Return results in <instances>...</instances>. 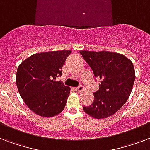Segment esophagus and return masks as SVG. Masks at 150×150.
Here are the masks:
<instances>
[{
    "mask_svg": "<svg viewBox=\"0 0 150 150\" xmlns=\"http://www.w3.org/2000/svg\"><path fill=\"white\" fill-rule=\"evenodd\" d=\"M76 92H82L84 90V87L82 86H79L76 87V88H75L74 89Z\"/></svg>",
    "mask_w": 150,
    "mask_h": 150,
    "instance_id": "1",
    "label": "esophagus"
}]
</instances>
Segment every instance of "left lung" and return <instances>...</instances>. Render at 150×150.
Returning a JSON list of instances; mask_svg holds the SVG:
<instances>
[{
	"mask_svg": "<svg viewBox=\"0 0 150 150\" xmlns=\"http://www.w3.org/2000/svg\"><path fill=\"white\" fill-rule=\"evenodd\" d=\"M95 77L101 79L94 101L84 111L92 117L103 119L114 114L128 100L135 79L132 62L123 54L110 51L81 50Z\"/></svg>",
	"mask_w": 150,
	"mask_h": 150,
	"instance_id": "8db88e82",
	"label": "left lung"
}]
</instances>
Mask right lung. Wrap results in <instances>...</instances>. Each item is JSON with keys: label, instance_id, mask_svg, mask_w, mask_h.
<instances>
[{"label": "right lung", "instance_id": "add662e5", "mask_svg": "<svg viewBox=\"0 0 150 150\" xmlns=\"http://www.w3.org/2000/svg\"><path fill=\"white\" fill-rule=\"evenodd\" d=\"M71 51L54 50L32 55L18 67L16 84L20 96L35 114L51 117L65 107L70 87L61 81V68Z\"/></svg>", "mask_w": 150, "mask_h": 150}]
</instances>
